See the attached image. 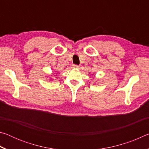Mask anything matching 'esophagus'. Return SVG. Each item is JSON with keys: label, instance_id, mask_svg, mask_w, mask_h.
Masks as SVG:
<instances>
[{"label": "esophagus", "instance_id": "obj_1", "mask_svg": "<svg viewBox=\"0 0 149 149\" xmlns=\"http://www.w3.org/2000/svg\"><path fill=\"white\" fill-rule=\"evenodd\" d=\"M73 68H74V69H78V68H79V65H73Z\"/></svg>", "mask_w": 149, "mask_h": 149}]
</instances>
